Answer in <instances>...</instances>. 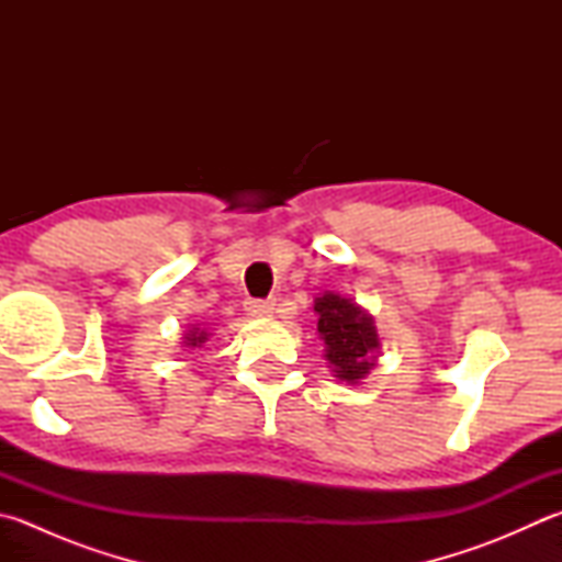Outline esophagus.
<instances>
[{"instance_id": "esophagus-1", "label": "esophagus", "mask_w": 562, "mask_h": 562, "mask_svg": "<svg viewBox=\"0 0 562 562\" xmlns=\"http://www.w3.org/2000/svg\"><path fill=\"white\" fill-rule=\"evenodd\" d=\"M273 301H247L245 308L251 317H269L273 313Z\"/></svg>"}]
</instances>
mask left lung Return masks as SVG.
Segmentation results:
<instances>
[{"label": "left lung", "instance_id": "left-lung-1", "mask_svg": "<svg viewBox=\"0 0 562 562\" xmlns=\"http://www.w3.org/2000/svg\"><path fill=\"white\" fill-rule=\"evenodd\" d=\"M317 333L325 342V359L335 376L347 384L362 381L374 367L379 352V335L374 317L352 299L337 293H323L315 299Z\"/></svg>", "mask_w": 562, "mask_h": 562}]
</instances>
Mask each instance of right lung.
<instances>
[{
  "label": "right lung",
  "mask_w": 562,
  "mask_h": 562,
  "mask_svg": "<svg viewBox=\"0 0 562 562\" xmlns=\"http://www.w3.org/2000/svg\"><path fill=\"white\" fill-rule=\"evenodd\" d=\"M210 333L207 330H200V327H193V330H188L183 337V345L186 347H203V342H207Z\"/></svg>",
  "instance_id": "add662e5"
}]
</instances>
